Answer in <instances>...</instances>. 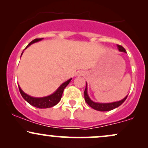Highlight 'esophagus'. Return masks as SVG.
I'll use <instances>...</instances> for the list:
<instances>
[{
    "label": "esophagus",
    "mask_w": 148,
    "mask_h": 148,
    "mask_svg": "<svg viewBox=\"0 0 148 148\" xmlns=\"http://www.w3.org/2000/svg\"><path fill=\"white\" fill-rule=\"evenodd\" d=\"M83 75H84V73H83L82 72H78L77 74H76V76H81Z\"/></svg>",
    "instance_id": "1"
}]
</instances>
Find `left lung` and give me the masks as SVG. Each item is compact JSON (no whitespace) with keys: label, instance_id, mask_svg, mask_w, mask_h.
<instances>
[{"label":"left lung","instance_id":"left-lung-1","mask_svg":"<svg viewBox=\"0 0 148 148\" xmlns=\"http://www.w3.org/2000/svg\"><path fill=\"white\" fill-rule=\"evenodd\" d=\"M117 47H118V50L120 51V52L127 53L126 50H125V48H123L122 46L117 45ZM84 97H85V101H86V103H87L91 107V108H92L93 109L97 110V111H111V110L114 109V108H118V106H120V105H121L122 103L126 100L127 95L125 97L124 99L120 100V101H113V102H111V103L95 102V101H93L90 98L89 95H88L87 83H86V87L84 91Z\"/></svg>","mask_w":148,"mask_h":148}]
</instances>
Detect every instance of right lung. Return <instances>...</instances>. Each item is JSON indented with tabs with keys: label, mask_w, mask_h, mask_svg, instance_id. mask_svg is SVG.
<instances>
[{
	"label": "right lung",
	"mask_w": 148,
	"mask_h": 148,
	"mask_svg": "<svg viewBox=\"0 0 148 148\" xmlns=\"http://www.w3.org/2000/svg\"><path fill=\"white\" fill-rule=\"evenodd\" d=\"M44 38H40V39H35L33 41L30 42L29 44H28V46L25 47V49L28 48L30 45H33V44L35 43V42H38L41 40H43ZM24 49V50H25ZM23 50V51H24ZM23 51L22 52L21 57L23 54ZM72 80V78L69 79L67 81H66L65 82L62 83V84L58 88V89L54 92L53 93H52L51 95L46 97H35L30 96L29 95L26 94L22 90L21 87L19 86V85H18V89H19L20 93H21V96L23 97V98L24 99L25 101L28 103H29L30 105L32 106L36 107V108H51V107H53L57 104L59 101H60L61 97H62V95L63 93L64 89L66 88V86H67L69 84V82Z\"/></svg>",
	"instance_id": "1"
}]
</instances>
